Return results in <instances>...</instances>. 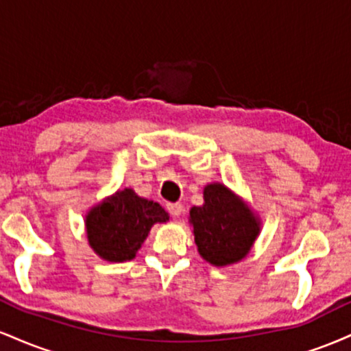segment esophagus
<instances>
[{
    "label": "esophagus",
    "mask_w": 351,
    "mask_h": 351,
    "mask_svg": "<svg viewBox=\"0 0 351 351\" xmlns=\"http://www.w3.org/2000/svg\"><path fill=\"white\" fill-rule=\"evenodd\" d=\"M167 209H168V211H170L171 216L178 217V216H181V213H183V204H180V203H170V204H168V206H167Z\"/></svg>",
    "instance_id": "obj_1"
}]
</instances>
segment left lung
<instances>
[{
  "label": "left lung",
  "mask_w": 351,
  "mask_h": 351,
  "mask_svg": "<svg viewBox=\"0 0 351 351\" xmlns=\"http://www.w3.org/2000/svg\"><path fill=\"white\" fill-rule=\"evenodd\" d=\"M204 203L189 209L199 256L215 267L241 263L261 234L263 221L247 201L223 183H208Z\"/></svg>",
  "instance_id": "obj_1"
}]
</instances>
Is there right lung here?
Segmentation results:
<instances>
[{
    "mask_svg": "<svg viewBox=\"0 0 351 351\" xmlns=\"http://www.w3.org/2000/svg\"><path fill=\"white\" fill-rule=\"evenodd\" d=\"M167 221L170 215L158 203L125 188L94 204L84 223L88 245L100 259L127 263L136 256L153 224Z\"/></svg>",
    "mask_w": 351,
    "mask_h": 351,
    "instance_id": "right-lung-1",
    "label": "right lung"
}]
</instances>
